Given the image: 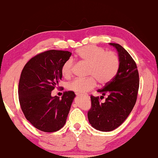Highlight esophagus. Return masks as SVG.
Here are the masks:
<instances>
[{"label": "esophagus", "instance_id": "obj_1", "mask_svg": "<svg viewBox=\"0 0 158 158\" xmlns=\"http://www.w3.org/2000/svg\"><path fill=\"white\" fill-rule=\"evenodd\" d=\"M77 95L79 96H82V97H84L86 98H89V95H88V94H81V93H77Z\"/></svg>", "mask_w": 158, "mask_h": 158}]
</instances>
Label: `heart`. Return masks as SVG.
I'll return each instance as SVG.
<instances>
[{"mask_svg": "<svg viewBox=\"0 0 158 158\" xmlns=\"http://www.w3.org/2000/svg\"><path fill=\"white\" fill-rule=\"evenodd\" d=\"M77 57L88 65L87 78H77L68 84V89L77 93H85L94 89L96 80L101 85L108 84L114 79L119 70L121 60L116 53L106 52L102 48L87 45L77 50ZM74 60L69 58L61 68L63 76L68 78L73 73Z\"/></svg>", "mask_w": 158, "mask_h": 158, "instance_id": "heart-1", "label": "heart"}]
</instances>
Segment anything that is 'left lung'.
I'll use <instances>...</instances> for the list:
<instances>
[{"label":"left lung","mask_w":158,"mask_h":158,"mask_svg":"<svg viewBox=\"0 0 158 158\" xmlns=\"http://www.w3.org/2000/svg\"><path fill=\"white\" fill-rule=\"evenodd\" d=\"M110 44L116 47L118 52L121 60L119 70L112 81L98 90L103 95L108 94L105 102L100 103L99 96L91 95V107L88 111L90 123L96 130L102 132L114 130L125 121L135 105L139 87L135 61L121 45Z\"/></svg>","instance_id":"left-lung-1"}]
</instances>
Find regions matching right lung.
<instances>
[{
    "label": "right lung",
    "instance_id": "obj_1",
    "mask_svg": "<svg viewBox=\"0 0 158 158\" xmlns=\"http://www.w3.org/2000/svg\"><path fill=\"white\" fill-rule=\"evenodd\" d=\"M71 55L68 51H46L31 58L21 71L18 89L21 109L26 118L42 132H56L66 122L75 94L65 91L61 99L51 94L62 78L63 64Z\"/></svg>",
    "mask_w": 158,
    "mask_h": 158
}]
</instances>
